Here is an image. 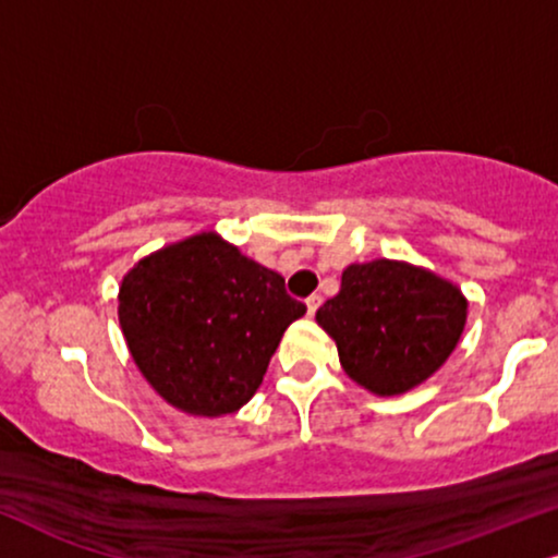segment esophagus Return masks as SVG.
I'll list each match as a JSON object with an SVG mask.
<instances>
[{
	"label": "esophagus",
	"instance_id": "34e87169",
	"mask_svg": "<svg viewBox=\"0 0 558 558\" xmlns=\"http://www.w3.org/2000/svg\"><path fill=\"white\" fill-rule=\"evenodd\" d=\"M305 305H307V315H315V311L320 307V294H311V298L305 300Z\"/></svg>",
	"mask_w": 558,
	"mask_h": 558
}]
</instances>
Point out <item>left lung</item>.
<instances>
[{
	"instance_id": "obj_1",
	"label": "left lung",
	"mask_w": 558,
	"mask_h": 558,
	"mask_svg": "<svg viewBox=\"0 0 558 558\" xmlns=\"http://www.w3.org/2000/svg\"><path fill=\"white\" fill-rule=\"evenodd\" d=\"M465 302L456 284L401 260L343 268L341 290L315 320L339 347L343 373L377 396L424 383L458 347Z\"/></svg>"
}]
</instances>
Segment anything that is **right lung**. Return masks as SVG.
Listing matches in <instances>:
<instances>
[{
    "instance_id": "right-lung-1",
    "label": "right lung",
    "mask_w": 558,
    "mask_h": 558,
    "mask_svg": "<svg viewBox=\"0 0 558 558\" xmlns=\"http://www.w3.org/2000/svg\"><path fill=\"white\" fill-rule=\"evenodd\" d=\"M277 271L215 232L168 245L123 277L119 320L136 367L189 414H232L264 380L281 333L305 315Z\"/></svg>"
}]
</instances>
